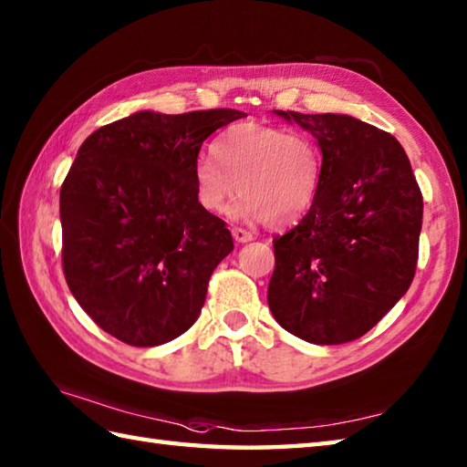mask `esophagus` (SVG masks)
Instances as JSON below:
<instances>
[{
    "label": "esophagus",
    "instance_id": "obj_1",
    "mask_svg": "<svg viewBox=\"0 0 467 467\" xmlns=\"http://www.w3.org/2000/svg\"><path fill=\"white\" fill-rule=\"evenodd\" d=\"M233 239L236 243H251L253 241V233L244 231V228H241V226H234L233 228Z\"/></svg>",
    "mask_w": 467,
    "mask_h": 467
}]
</instances>
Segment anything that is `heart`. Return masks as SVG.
Returning <instances> with one entry per match:
<instances>
[{"mask_svg":"<svg viewBox=\"0 0 467 467\" xmlns=\"http://www.w3.org/2000/svg\"><path fill=\"white\" fill-rule=\"evenodd\" d=\"M211 156L192 164L196 201L218 214L236 196L234 218L271 228L296 224L313 211L323 184V152L315 138L261 122H236L218 132Z\"/></svg>","mask_w":467,"mask_h":467,"instance_id":"heart-1","label":"heart"}]
</instances>
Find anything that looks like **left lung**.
Instances as JSON below:
<instances>
[{"label": "left lung", "instance_id": "8db88e82", "mask_svg": "<svg viewBox=\"0 0 467 467\" xmlns=\"http://www.w3.org/2000/svg\"><path fill=\"white\" fill-rule=\"evenodd\" d=\"M311 132L323 152L313 211L276 236L271 313L315 345H341L379 323L418 266L423 198L391 134L345 114L275 110Z\"/></svg>", "mask_w": 467, "mask_h": 467}]
</instances>
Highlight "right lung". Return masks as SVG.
I'll use <instances>...</instances> for the list:
<instances>
[{
  "instance_id": "add662e5",
  "label": "right lung",
  "mask_w": 467,
  "mask_h": 467,
  "mask_svg": "<svg viewBox=\"0 0 467 467\" xmlns=\"http://www.w3.org/2000/svg\"><path fill=\"white\" fill-rule=\"evenodd\" d=\"M231 108L142 110L98 128L59 191L69 291L122 343L154 347L192 327L216 265L234 249L224 221L198 204L192 164Z\"/></svg>"
}]
</instances>
